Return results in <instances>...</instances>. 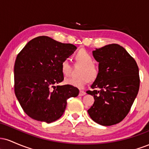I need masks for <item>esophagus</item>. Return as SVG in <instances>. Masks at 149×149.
<instances>
[{
	"instance_id": "34e87169",
	"label": "esophagus",
	"mask_w": 149,
	"mask_h": 149,
	"mask_svg": "<svg viewBox=\"0 0 149 149\" xmlns=\"http://www.w3.org/2000/svg\"><path fill=\"white\" fill-rule=\"evenodd\" d=\"M85 94H86V92L83 91V90H80L79 92V96H83V95H85Z\"/></svg>"
}]
</instances>
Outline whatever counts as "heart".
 <instances>
[{"label":"heart","instance_id":"obj_1","mask_svg":"<svg viewBox=\"0 0 149 149\" xmlns=\"http://www.w3.org/2000/svg\"><path fill=\"white\" fill-rule=\"evenodd\" d=\"M76 62L83 67L80 70L78 78H71L65 80L64 83L67 85H72L76 88H83L90 80H95L97 78L100 73V69L96 64L93 63V57L86 49H80L75 54ZM61 71L63 76H69L71 74V68L69 60L68 59H63L60 65Z\"/></svg>","mask_w":149,"mask_h":149}]
</instances>
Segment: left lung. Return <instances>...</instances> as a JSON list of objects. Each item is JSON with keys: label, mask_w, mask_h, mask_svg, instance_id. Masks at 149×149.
Wrapping results in <instances>:
<instances>
[{"label": "left lung", "mask_w": 149, "mask_h": 149, "mask_svg": "<svg viewBox=\"0 0 149 149\" xmlns=\"http://www.w3.org/2000/svg\"><path fill=\"white\" fill-rule=\"evenodd\" d=\"M100 73L86 92L95 102L88 110L97 123L110 126L121 122L128 113L139 89V68L124 47L110 44L93 51Z\"/></svg>", "instance_id": "1"}]
</instances>
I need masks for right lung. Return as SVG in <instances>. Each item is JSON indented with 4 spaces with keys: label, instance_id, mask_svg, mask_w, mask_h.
<instances>
[{
    "label": "right lung",
    "instance_id": "obj_1",
    "mask_svg": "<svg viewBox=\"0 0 149 149\" xmlns=\"http://www.w3.org/2000/svg\"><path fill=\"white\" fill-rule=\"evenodd\" d=\"M76 49L73 44L42 36L30 40L17 54L15 93L30 118L47 123L54 122L63 115L68 99L78 95L76 87L57 85L64 80L61 62Z\"/></svg>",
    "mask_w": 149,
    "mask_h": 149
}]
</instances>
